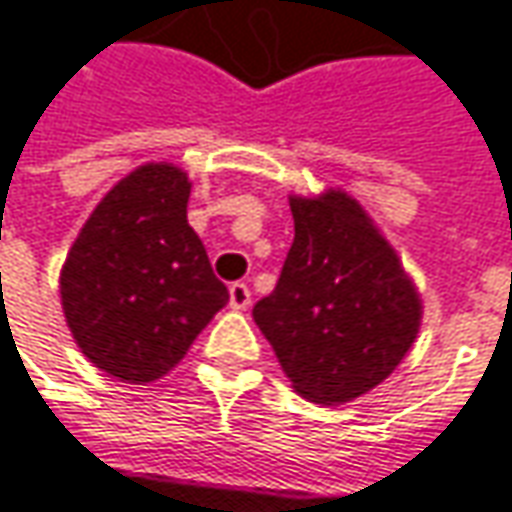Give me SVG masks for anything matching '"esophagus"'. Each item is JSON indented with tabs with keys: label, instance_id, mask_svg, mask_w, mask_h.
<instances>
[{
	"label": "esophagus",
	"instance_id": "34e87169",
	"mask_svg": "<svg viewBox=\"0 0 512 512\" xmlns=\"http://www.w3.org/2000/svg\"><path fill=\"white\" fill-rule=\"evenodd\" d=\"M247 305H250V288H247L244 282H233V285H230V308L244 311Z\"/></svg>",
	"mask_w": 512,
	"mask_h": 512
}]
</instances>
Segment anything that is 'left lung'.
Returning <instances> with one entry per match:
<instances>
[{
  "mask_svg": "<svg viewBox=\"0 0 512 512\" xmlns=\"http://www.w3.org/2000/svg\"><path fill=\"white\" fill-rule=\"evenodd\" d=\"M294 244L253 320L296 395L351 403L412 348L423 302L397 250L345 190L291 195Z\"/></svg>",
  "mask_w": 512,
  "mask_h": 512,
  "instance_id": "8db88e82",
  "label": "left lung"
}]
</instances>
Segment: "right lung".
Segmentation results:
<instances>
[{
  "label": "right lung",
  "instance_id": "1",
  "mask_svg": "<svg viewBox=\"0 0 512 512\" xmlns=\"http://www.w3.org/2000/svg\"><path fill=\"white\" fill-rule=\"evenodd\" d=\"M190 190L167 161L132 169L91 210L60 270L74 343L123 383L169 374L230 299L187 221Z\"/></svg>",
  "mask_w": 512,
  "mask_h": 512
}]
</instances>
